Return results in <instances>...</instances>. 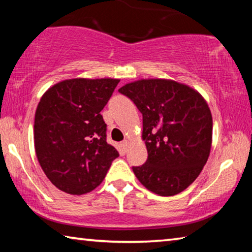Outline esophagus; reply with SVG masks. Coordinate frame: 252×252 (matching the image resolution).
Wrapping results in <instances>:
<instances>
[{
    "mask_svg": "<svg viewBox=\"0 0 252 252\" xmlns=\"http://www.w3.org/2000/svg\"><path fill=\"white\" fill-rule=\"evenodd\" d=\"M121 146H122V148H123V150L126 151L127 147H129V141H127V140H123L122 143H121Z\"/></svg>",
    "mask_w": 252,
    "mask_h": 252,
    "instance_id": "1",
    "label": "esophagus"
}]
</instances>
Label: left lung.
Returning a JSON list of instances; mask_svg holds the SVG:
<instances>
[{
  "instance_id": "1",
  "label": "left lung",
  "mask_w": 252,
  "mask_h": 252,
  "mask_svg": "<svg viewBox=\"0 0 252 252\" xmlns=\"http://www.w3.org/2000/svg\"><path fill=\"white\" fill-rule=\"evenodd\" d=\"M119 92L134 102L143 118L148 159L132 168L135 177L162 197L182 192L210 155L212 116L207 101L193 88L168 79L133 81Z\"/></svg>"
}]
</instances>
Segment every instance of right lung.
<instances>
[{
    "instance_id": "right-lung-1",
    "label": "right lung",
    "mask_w": 252,
    "mask_h": 252,
    "mask_svg": "<svg viewBox=\"0 0 252 252\" xmlns=\"http://www.w3.org/2000/svg\"><path fill=\"white\" fill-rule=\"evenodd\" d=\"M119 82L109 78L63 80L42 95L34 119V147L45 176L63 192H91L119 157L106 142V125L100 114Z\"/></svg>"
}]
</instances>
